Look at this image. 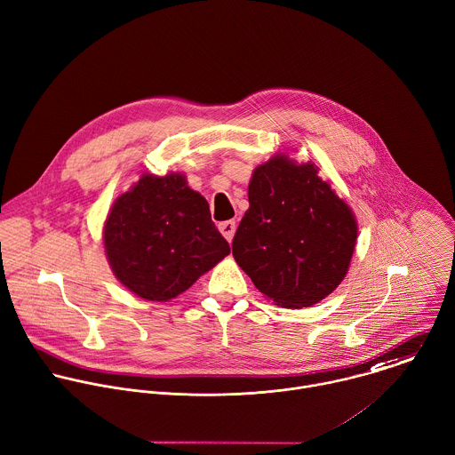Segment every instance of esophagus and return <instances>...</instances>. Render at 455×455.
<instances>
[{
	"mask_svg": "<svg viewBox=\"0 0 455 455\" xmlns=\"http://www.w3.org/2000/svg\"><path fill=\"white\" fill-rule=\"evenodd\" d=\"M235 221L234 220H228V221H223V223H220L218 225V228H220V232L223 234V237L230 243L232 239H234V234H235Z\"/></svg>",
	"mask_w": 455,
	"mask_h": 455,
	"instance_id": "1",
	"label": "esophagus"
}]
</instances>
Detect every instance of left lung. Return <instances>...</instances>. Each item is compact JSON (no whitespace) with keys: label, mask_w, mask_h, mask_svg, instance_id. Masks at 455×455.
<instances>
[{"label":"left lung","mask_w":455,"mask_h":455,"mask_svg":"<svg viewBox=\"0 0 455 455\" xmlns=\"http://www.w3.org/2000/svg\"><path fill=\"white\" fill-rule=\"evenodd\" d=\"M248 200L232 253L255 287L285 308L331 294L349 269L358 225L317 166L273 156L255 168Z\"/></svg>","instance_id":"left-lung-1"}]
</instances>
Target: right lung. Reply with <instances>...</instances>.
Returning <instances> with one entry per match:
<instances>
[{"mask_svg": "<svg viewBox=\"0 0 455 455\" xmlns=\"http://www.w3.org/2000/svg\"><path fill=\"white\" fill-rule=\"evenodd\" d=\"M104 248L120 283L148 301L177 298L230 253L207 200L180 173H145L118 196Z\"/></svg>", "mask_w": 455, "mask_h": 455, "instance_id": "obj_1", "label": "right lung"}]
</instances>
